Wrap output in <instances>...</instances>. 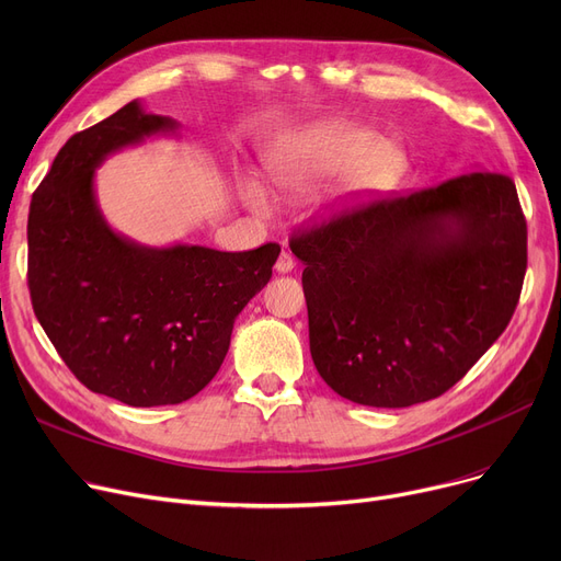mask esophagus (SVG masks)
<instances>
[{
  "label": "esophagus",
  "instance_id": "esophagus-1",
  "mask_svg": "<svg viewBox=\"0 0 561 561\" xmlns=\"http://www.w3.org/2000/svg\"><path fill=\"white\" fill-rule=\"evenodd\" d=\"M293 268H296V259H293L290 252H282L277 263H275V271L277 273H290Z\"/></svg>",
  "mask_w": 561,
  "mask_h": 561
}]
</instances>
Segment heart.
Returning a JSON list of instances; mask_svg holds the SVG:
<instances>
[{
	"instance_id": "obj_1",
	"label": "heart",
	"mask_w": 561,
	"mask_h": 561,
	"mask_svg": "<svg viewBox=\"0 0 561 561\" xmlns=\"http://www.w3.org/2000/svg\"><path fill=\"white\" fill-rule=\"evenodd\" d=\"M355 164L358 168L352 174V182L364 188L381 186L396 172L398 152L370 129L350 123L318 125L279 161L277 182L290 193H309ZM243 193L252 209L268 211V197L256 184L248 182Z\"/></svg>"
}]
</instances>
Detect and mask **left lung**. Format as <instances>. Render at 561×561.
<instances>
[{"label": "left lung", "instance_id": "obj_1", "mask_svg": "<svg viewBox=\"0 0 561 561\" xmlns=\"http://www.w3.org/2000/svg\"><path fill=\"white\" fill-rule=\"evenodd\" d=\"M320 377L366 407L444 396L505 332L527 268V225L503 172L377 195L293 231Z\"/></svg>", "mask_w": 561, "mask_h": 561}]
</instances>
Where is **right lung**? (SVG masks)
I'll use <instances>...</instances> for the list:
<instances>
[{
	"label": "right lung",
	"instance_id": "right-lung-1",
	"mask_svg": "<svg viewBox=\"0 0 561 561\" xmlns=\"http://www.w3.org/2000/svg\"><path fill=\"white\" fill-rule=\"evenodd\" d=\"M176 123L125 104L75 134L28 206V293L51 345L85 389L129 407L180 404L216 377L233 320L268 284L277 243L248 252L145 248L115 233L95 168Z\"/></svg>",
	"mask_w": 561,
	"mask_h": 561
}]
</instances>
